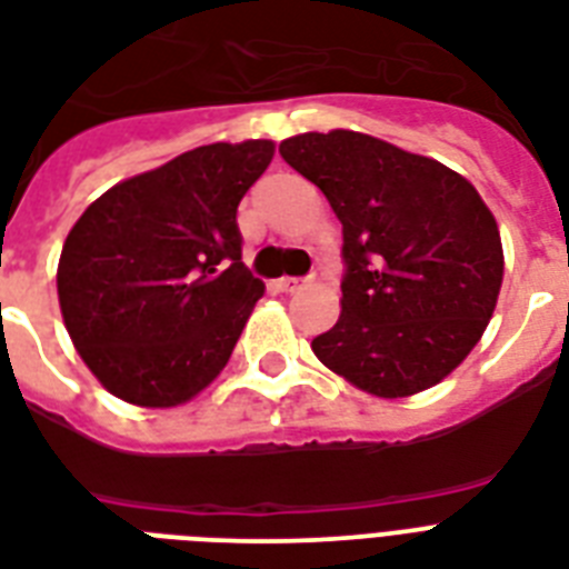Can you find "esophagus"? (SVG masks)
<instances>
[{
  "mask_svg": "<svg viewBox=\"0 0 569 569\" xmlns=\"http://www.w3.org/2000/svg\"><path fill=\"white\" fill-rule=\"evenodd\" d=\"M276 288H279L281 293H297V290L306 288V279H279L276 281Z\"/></svg>",
  "mask_w": 569,
  "mask_h": 569,
  "instance_id": "1",
  "label": "esophagus"
}]
</instances>
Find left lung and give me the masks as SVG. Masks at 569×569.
Returning a JSON list of instances; mask_svg holds the SVG:
<instances>
[{
    "instance_id": "obj_1",
    "label": "left lung",
    "mask_w": 569,
    "mask_h": 569,
    "mask_svg": "<svg viewBox=\"0 0 569 569\" xmlns=\"http://www.w3.org/2000/svg\"><path fill=\"white\" fill-rule=\"evenodd\" d=\"M345 231L341 317L311 350L377 398H409L472 353L499 299V224L478 189L442 162L353 133L279 144Z\"/></svg>"
}]
</instances>
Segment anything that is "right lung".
<instances>
[{"label": "right lung", "mask_w": 569, "mask_h": 569, "mask_svg": "<svg viewBox=\"0 0 569 569\" xmlns=\"http://www.w3.org/2000/svg\"><path fill=\"white\" fill-rule=\"evenodd\" d=\"M267 139L201 144L97 198L70 228L59 306L97 380L136 407H178L222 371L263 281L243 263L237 204Z\"/></svg>", "instance_id": "right-lung-1"}]
</instances>
